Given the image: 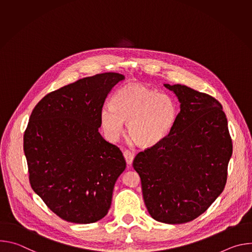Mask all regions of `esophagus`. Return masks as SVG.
Returning <instances> with one entry per match:
<instances>
[{"label": "esophagus", "mask_w": 252, "mask_h": 252, "mask_svg": "<svg viewBox=\"0 0 252 252\" xmlns=\"http://www.w3.org/2000/svg\"><path fill=\"white\" fill-rule=\"evenodd\" d=\"M124 157L126 158V161L127 163V165H131L133 158H134V155L132 153H130L129 151H126V152H124Z\"/></svg>", "instance_id": "34e87169"}]
</instances>
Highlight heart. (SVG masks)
I'll use <instances>...</instances> for the list:
<instances>
[{
  "mask_svg": "<svg viewBox=\"0 0 252 252\" xmlns=\"http://www.w3.org/2000/svg\"><path fill=\"white\" fill-rule=\"evenodd\" d=\"M176 116L177 105L170 95L139 85H128L117 90L111 107L100 110L99 120L107 139L118 140L126 123L128 136L137 146L149 148L168 134Z\"/></svg>",
  "mask_w": 252,
  "mask_h": 252,
  "instance_id": "heart-1",
  "label": "heart"
}]
</instances>
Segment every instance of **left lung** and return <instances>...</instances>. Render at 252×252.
Here are the masks:
<instances>
[{"instance_id": "left-lung-1", "label": "left lung", "mask_w": 252, "mask_h": 252, "mask_svg": "<svg viewBox=\"0 0 252 252\" xmlns=\"http://www.w3.org/2000/svg\"><path fill=\"white\" fill-rule=\"evenodd\" d=\"M164 87L181 112L168 134L138 153L132 165L151 217L181 224L198 218L224 189L232 141L218 99L183 85Z\"/></svg>"}]
</instances>
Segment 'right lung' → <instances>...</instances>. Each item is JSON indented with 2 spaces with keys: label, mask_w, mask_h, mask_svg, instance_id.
Instances as JSON below:
<instances>
[{
  "label": "right lung",
  "mask_w": 252,
  "mask_h": 252,
  "mask_svg": "<svg viewBox=\"0 0 252 252\" xmlns=\"http://www.w3.org/2000/svg\"><path fill=\"white\" fill-rule=\"evenodd\" d=\"M123 80L118 73L81 79L48 94L30 117L24 152L31 187L68 222L104 218L126 169L121 150L98 132L104 100Z\"/></svg>",
  "instance_id": "add662e5"
}]
</instances>
